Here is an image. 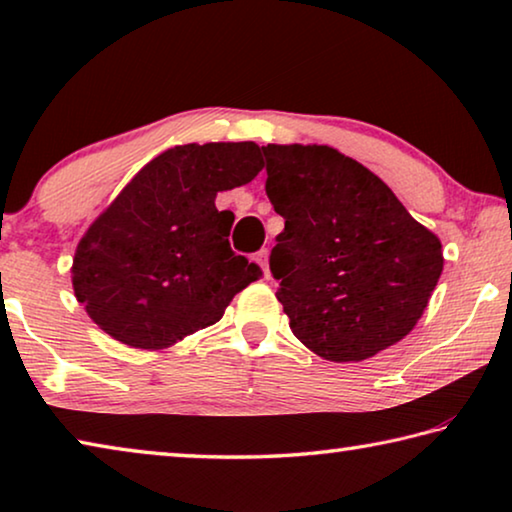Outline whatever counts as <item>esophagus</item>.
Segmentation results:
<instances>
[{"instance_id":"esophagus-1","label":"esophagus","mask_w":512,"mask_h":512,"mask_svg":"<svg viewBox=\"0 0 512 512\" xmlns=\"http://www.w3.org/2000/svg\"><path fill=\"white\" fill-rule=\"evenodd\" d=\"M267 258H270V251H267V249H261V251H258V254H256V261L261 263L265 279H270V267H267Z\"/></svg>"}]
</instances>
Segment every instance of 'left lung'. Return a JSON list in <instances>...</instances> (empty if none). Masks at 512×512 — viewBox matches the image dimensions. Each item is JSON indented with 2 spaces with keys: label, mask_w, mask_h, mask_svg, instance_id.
I'll return each instance as SVG.
<instances>
[{
  "label": "left lung",
  "mask_w": 512,
  "mask_h": 512,
  "mask_svg": "<svg viewBox=\"0 0 512 512\" xmlns=\"http://www.w3.org/2000/svg\"><path fill=\"white\" fill-rule=\"evenodd\" d=\"M265 192L283 217L277 300L306 348L364 361L412 332L444 267L442 242L387 185L329 146L267 144Z\"/></svg>",
  "instance_id": "obj_1"
}]
</instances>
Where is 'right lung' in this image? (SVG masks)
Returning <instances> with one entry per match:
<instances>
[{"mask_svg":"<svg viewBox=\"0 0 512 512\" xmlns=\"http://www.w3.org/2000/svg\"><path fill=\"white\" fill-rule=\"evenodd\" d=\"M263 169L254 141L185 144L157 155L89 226L73 258V288L116 341L162 350L215 325L261 267L229 245L235 215L219 192Z\"/></svg>","mask_w":512,"mask_h":512,"instance_id":"right-lung-1","label":"right lung"}]
</instances>
